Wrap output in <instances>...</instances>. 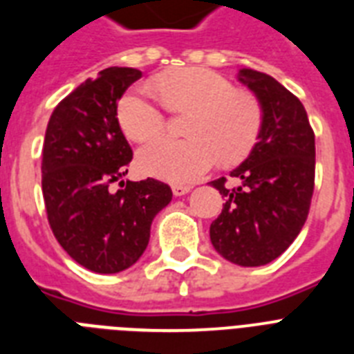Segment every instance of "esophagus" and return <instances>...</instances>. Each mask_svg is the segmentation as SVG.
Listing matches in <instances>:
<instances>
[{
  "label": "esophagus",
  "instance_id": "obj_1",
  "mask_svg": "<svg viewBox=\"0 0 354 354\" xmlns=\"http://www.w3.org/2000/svg\"><path fill=\"white\" fill-rule=\"evenodd\" d=\"M191 185H182V183H176V185H172V194L174 196H183V194H187L191 191Z\"/></svg>",
  "mask_w": 354,
  "mask_h": 354
}]
</instances>
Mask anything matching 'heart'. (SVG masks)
Masks as SVG:
<instances>
[{"label":"heart","instance_id":"1","mask_svg":"<svg viewBox=\"0 0 354 354\" xmlns=\"http://www.w3.org/2000/svg\"><path fill=\"white\" fill-rule=\"evenodd\" d=\"M161 101L174 112L193 110L189 139H158L139 150L141 171L167 182L202 178L218 158L224 165L244 160L263 127V106L250 91H239L222 75L185 68L154 80ZM119 124L127 138L149 141L165 130V112L147 88L128 91L119 102Z\"/></svg>","mask_w":354,"mask_h":354}]
</instances>
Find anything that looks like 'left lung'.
I'll return each instance as SVG.
<instances>
[{
	"mask_svg": "<svg viewBox=\"0 0 354 354\" xmlns=\"http://www.w3.org/2000/svg\"><path fill=\"white\" fill-rule=\"evenodd\" d=\"M239 82L263 106V127L255 147L230 172L239 180H213L226 204L209 227L211 244L239 266H263L277 259L299 235L314 191L316 147L301 101L274 77L241 69Z\"/></svg>",
	"mask_w": 354,
	"mask_h": 354,
	"instance_id": "left-lung-1",
	"label": "left lung"
}]
</instances>
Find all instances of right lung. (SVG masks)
<instances>
[{
	"mask_svg": "<svg viewBox=\"0 0 354 354\" xmlns=\"http://www.w3.org/2000/svg\"><path fill=\"white\" fill-rule=\"evenodd\" d=\"M141 77L106 68L58 102L47 122L41 191L47 221L73 261L95 274L130 268L149 246L154 216L172 200L154 178L122 182L132 161L118 119V101ZM119 181L122 189H107Z\"/></svg>",
	"mask_w": 354,
	"mask_h": 354,
	"instance_id": "obj_1",
	"label": "right lung"
}]
</instances>
